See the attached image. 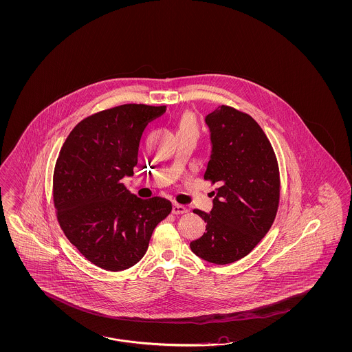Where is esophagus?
I'll use <instances>...</instances> for the list:
<instances>
[{
	"label": "esophagus",
	"mask_w": 352,
	"mask_h": 352,
	"mask_svg": "<svg viewBox=\"0 0 352 352\" xmlns=\"http://www.w3.org/2000/svg\"><path fill=\"white\" fill-rule=\"evenodd\" d=\"M171 213L173 214H184L187 213V208L183 206L181 204H173V208H171Z\"/></svg>",
	"instance_id": "esophagus-1"
}]
</instances>
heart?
Returning <instances> with one entry per match:
<instances>
[{
  "instance_id": "heart-1",
  "label": "heart",
  "mask_w": 352,
  "mask_h": 352,
  "mask_svg": "<svg viewBox=\"0 0 352 352\" xmlns=\"http://www.w3.org/2000/svg\"><path fill=\"white\" fill-rule=\"evenodd\" d=\"M177 131H193V133L197 134L196 118H193L191 113H187V115L182 116Z\"/></svg>"
}]
</instances>
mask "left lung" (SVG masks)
Listing matches in <instances>:
<instances>
[{
  "label": "left lung",
  "mask_w": 352,
  "mask_h": 352,
  "mask_svg": "<svg viewBox=\"0 0 352 352\" xmlns=\"http://www.w3.org/2000/svg\"><path fill=\"white\" fill-rule=\"evenodd\" d=\"M212 152L204 178L217 184L213 209H195L206 232L191 241L204 261L228 265L248 256L275 221L280 200L276 156L256 120L221 106L205 118Z\"/></svg>",
  "instance_id": "8db88e82"
}]
</instances>
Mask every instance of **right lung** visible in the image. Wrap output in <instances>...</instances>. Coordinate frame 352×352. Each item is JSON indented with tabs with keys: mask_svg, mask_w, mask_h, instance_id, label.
<instances>
[{
	"mask_svg": "<svg viewBox=\"0 0 352 352\" xmlns=\"http://www.w3.org/2000/svg\"><path fill=\"white\" fill-rule=\"evenodd\" d=\"M166 107L122 104L84 118L65 139L55 164L54 205L71 244L107 271L134 266L155 227L171 212L162 197L143 200L126 190L140 137Z\"/></svg>",
	"mask_w": 352,
	"mask_h": 352,
	"instance_id": "1",
	"label": "right lung"
}]
</instances>
